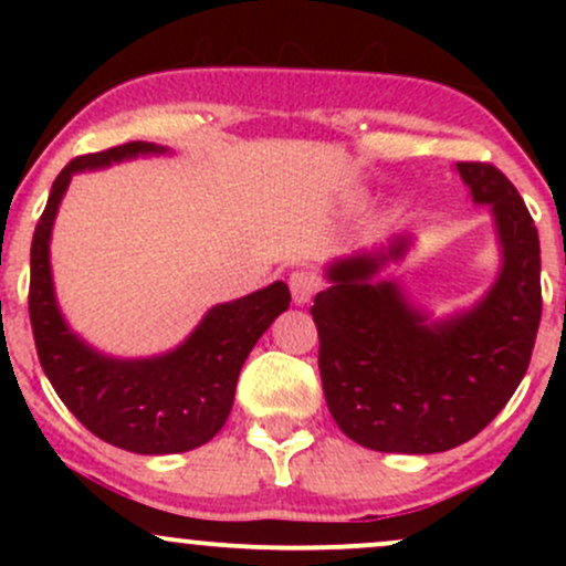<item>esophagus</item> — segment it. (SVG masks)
Returning a JSON list of instances; mask_svg holds the SVG:
<instances>
[{
  "label": "esophagus",
  "mask_w": 566,
  "mask_h": 566,
  "mask_svg": "<svg viewBox=\"0 0 566 566\" xmlns=\"http://www.w3.org/2000/svg\"><path fill=\"white\" fill-rule=\"evenodd\" d=\"M319 276H316V271L311 269H297L290 274V292H292V301L297 305L308 303L311 297H314V292L319 290Z\"/></svg>",
  "instance_id": "esophagus-1"
}]
</instances>
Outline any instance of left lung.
<instances>
[{
    "label": "left lung",
    "mask_w": 566,
    "mask_h": 566,
    "mask_svg": "<svg viewBox=\"0 0 566 566\" xmlns=\"http://www.w3.org/2000/svg\"><path fill=\"white\" fill-rule=\"evenodd\" d=\"M479 205H492L503 271L476 308L426 327L394 284H373L388 255H356L329 269L311 316L319 375L335 423L378 452H444L476 437L527 373L543 314L541 239L518 191L490 161H458Z\"/></svg>",
    "instance_id": "8db88e82"
}]
</instances>
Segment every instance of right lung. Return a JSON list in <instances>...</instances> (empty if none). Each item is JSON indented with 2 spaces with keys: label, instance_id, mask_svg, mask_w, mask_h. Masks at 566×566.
I'll return each instance as SVG.
<instances>
[{
  "label": "right lung",
  "instance_id": "1",
  "mask_svg": "<svg viewBox=\"0 0 566 566\" xmlns=\"http://www.w3.org/2000/svg\"><path fill=\"white\" fill-rule=\"evenodd\" d=\"M154 151L165 148L133 140L82 154L63 167L31 239L29 316L39 365L87 431L127 452L170 454L201 447L223 428L239 369L258 337L290 305V290L284 282H274L233 303L216 305L184 346L157 359H108L69 333L50 279V229L71 175Z\"/></svg>",
  "mask_w": 566,
  "mask_h": 566
}]
</instances>
